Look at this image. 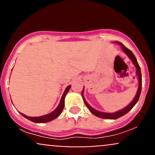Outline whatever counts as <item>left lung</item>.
<instances>
[{
    "mask_svg": "<svg viewBox=\"0 0 155 155\" xmlns=\"http://www.w3.org/2000/svg\"><path fill=\"white\" fill-rule=\"evenodd\" d=\"M116 43L121 45V47H122V49H123V51L125 52V54L129 57L130 59L132 60L133 63L134 64L135 66L136 67V69H137L136 74L138 76V82H139V86H138V92H137V93H136V97H134V99H133L132 102H131L130 104L128 106H127V107L123 108V109L120 110V111H119L117 112H115V113H104V112L98 111H97V110L94 109L93 108H92L91 106H90V105L87 103V101H85V99L84 98L83 90H82V93H81L84 102V104H85V105H86L87 107L89 109H90V111H91V113L93 114L94 115H95L96 117H100V118H103V119H108V120H115V119L120 118V117H122L123 115L126 114L127 112L130 111V110L133 108V106H134L136 104V103L138 102V99H139L140 92H141V87H142V79H141V73H140V68L139 66V65H138V62H137L136 57H135V55L133 54V53L132 52V51L130 50V49H127V47H124L123 44L120 43V42H117V41L116 42Z\"/></svg>",
    "mask_w": 155,
    "mask_h": 155,
    "instance_id": "8db88e82",
    "label": "left lung"
}]
</instances>
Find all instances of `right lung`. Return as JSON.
I'll list each match as a JSON object with an SVG mask.
<instances>
[{
  "label": "right lung",
  "mask_w": 155,
  "mask_h": 155,
  "mask_svg": "<svg viewBox=\"0 0 155 155\" xmlns=\"http://www.w3.org/2000/svg\"><path fill=\"white\" fill-rule=\"evenodd\" d=\"M71 86L67 87L66 89H65V92H64L63 96L61 97V101H60V103L59 104V106H58V108L54 110V111H52L51 113L47 115H44V116H41V117H28L26 115L20 113L21 115H22L23 117H25L26 119L28 120L32 121V122H35V123H44V122H50V121L53 120L54 119L57 118L59 115L61 114L62 111H63L64 106H65V97L66 95V94L68 92V90H70Z\"/></svg>",
  "instance_id": "obj_1"
}]
</instances>
